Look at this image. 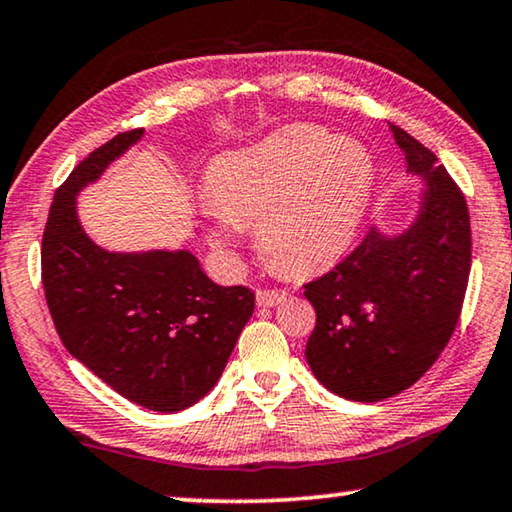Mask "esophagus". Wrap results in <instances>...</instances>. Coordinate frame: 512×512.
<instances>
[{"label":"esophagus","instance_id":"34e87169","mask_svg":"<svg viewBox=\"0 0 512 512\" xmlns=\"http://www.w3.org/2000/svg\"><path fill=\"white\" fill-rule=\"evenodd\" d=\"M285 299H287V292H282V289H259L257 292L259 308H273V305H278Z\"/></svg>","mask_w":512,"mask_h":512}]
</instances>
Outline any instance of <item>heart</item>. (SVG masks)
<instances>
[{
    "mask_svg": "<svg viewBox=\"0 0 512 512\" xmlns=\"http://www.w3.org/2000/svg\"><path fill=\"white\" fill-rule=\"evenodd\" d=\"M375 160L361 140L294 124L216 156L204 174L207 239L230 255L255 225L266 262L310 276L347 253L368 211Z\"/></svg>",
    "mask_w": 512,
    "mask_h": 512,
    "instance_id": "obj_1",
    "label": "heart"
}]
</instances>
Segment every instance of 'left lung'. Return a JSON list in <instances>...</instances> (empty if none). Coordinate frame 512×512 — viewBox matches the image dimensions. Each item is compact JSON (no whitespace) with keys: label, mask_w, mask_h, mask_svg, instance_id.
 <instances>
[{"label":"left lung","mask_w":512,"mask_h":512,"mask_svg":"<svg viewBox=\"0 0 512 512\" xmlns=\"http://www.w3.org/2000/svg\"><path fill=\"white\" fill-rule=\"evenodd\" d=\"M411 177L423 179L416 216L400 232L372 227L345 262L305 285L317 324L305 345L331 393L379 402L416 384L451 340L471 269L464 195L437 156L391 126Z\"/></svg>","instance_id":"1"}]
</instances>
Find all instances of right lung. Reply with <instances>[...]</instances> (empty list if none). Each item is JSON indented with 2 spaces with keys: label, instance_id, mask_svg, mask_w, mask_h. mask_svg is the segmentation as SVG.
Wrapping results in <instances>:
<instances>
[{
  "label": "right lung",
  "instance_id": "obj_1",
  "mask_svg": "<svg viewBox=\"0 0 512 512\" xmlns=\"http://www.w3.org/2000/svg\"><path fill=\"white\" fill-rule=\"evenodd\" d=\"M142 135L112 137L57 188L43 232V287L68 354L126 400L174 414L216 386L255 294L216 285L190 250L114 253L82 230L78 195Z\"/></svg>",
  "mask_w": 512,
  "mask_h": 512
}]
</instances>
